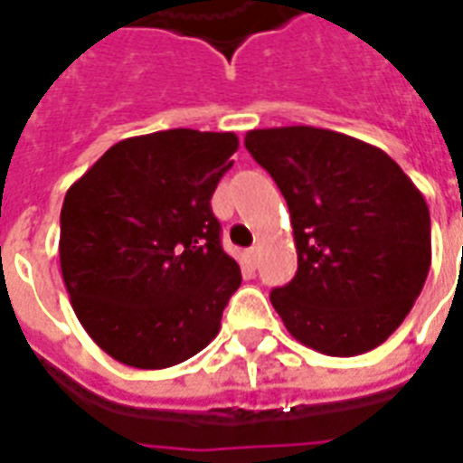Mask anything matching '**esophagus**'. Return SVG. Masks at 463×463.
Returning <instances> with one entry per match:
<instances>
[{
    "label": "esophagus",
    "instance_id": "obj_1",
    "mask_svg": "<svg viewBox=\"0 0 463 463\" xmlns=\"http://www.w3.org/2000/svg\"><path fill=\"white\" fill-rule=\"evenodd\" d=\"M242 257H245L247 267H254V264H257V257H260V250H257V247H250V250L242 252Z\"/></svg>",
    "mask_w": 463,
    "mask_h": 463
}]
</instances>
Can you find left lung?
Returning a JSON list of instances; mask_svg holds the SVG:
<instances>
[{
	"mask_svg": "<svg viewBox=\"0 0 463 463\" xmlns=\"http://www.w3.org/2000/svg\"><path fill=\"white\" fill-rule=\"evenodd\" d=\"M245 146L290 211L298 271L271 290L290 336L336 358L384 344L430 271L423 194L382 148L331 129H252Z\"/></svg>",
	"mask_w": 463,
	"mask_h": 463,
	"instance_id": "1",
	"label": "left lung"
}]
</instances>
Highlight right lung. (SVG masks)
Wrapping results in <instances>:
<instances>
[{
  "mask_svg": "<svg viewBox=\"0 0 463 463\" xmlns=\"http://www.w3.org/2000/svg\"><path fill=\"white\" fill-rule=\"evenodd\" d=\"M238 151L232 132L132 137L69 187L60 264L79 322L110 358L163 370L216 338L240 288L211 211Z\"/></svg>",
  "mask_w": 463,
  "mask_h": 463,
  "instance_id": "1",
  "label": "right lung"
}]
</instances>
